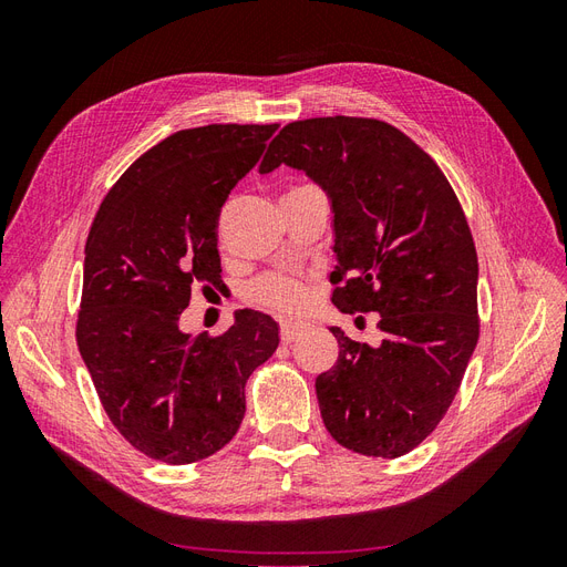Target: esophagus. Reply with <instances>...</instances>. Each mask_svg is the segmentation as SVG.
<instances>
[{"instance_id":"34e87169","label":"esophagus","mask_w":567,"mask_h":567,"mask_svg":"<svg viewBox=\"0 0 567 567\" xmlns=\"http://www.w3.org/2000/svg\"><path fill=\"white\" fill-rule=\"evenodd\" d=\"M307 326L302 321H281V340L284 342H293L305 333Z\"/></svg>"}]
</instances>
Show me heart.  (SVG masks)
<instances>
[{
  "mask_svg": "<svg viewBox=\"0 0 567 567\" xmlns=\"http://www.w3.org/2000/svg\"><path fill=\"white\" fill-rule=\"evenodd\" d=\"M250 300L262 307H271V310L290 312L307 302V288L302 281L290 277H265L250 286Z\"/></svg>",
  "mask_w": 567,
  "mask_h": 567,
  "instance_id": "heart-1",
  "label": "heart"
}]
</instances>
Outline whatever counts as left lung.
Wrapping results in <instances>:
<instances>
[{
    "label": "left lung",
    "mask_w": 567,
    "mask_h": 567,
    "mask_svg": "<svg viewBox=\"0 0 567 567\" xmlns=\"http://www.w3.org/2000/svg\"><path fill=\"white\" fill-rule=\"evenodd\" d=\"M302 169L333 210V305L381 315L383 342L338 326V362L317 375L326 431L342 447L394 458L447 414L477 342V255L454 188L404 132L371 117L286 125L260 163Z\"/></svg>",
    "instance_id": "obj_1"
}]
</instances>
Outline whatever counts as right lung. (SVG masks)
<instances>
[{
    "label": "right lung",
    "mask_w": 567,
    "mask_h": 567,
    "mask_svg": "<svg viewBox=\"0 0 567 567\" xmlns=\"http://www.w3.org/2000/svg\"><path fill=\"white\" fill-rule=\"evenodd\" d=\"M277 130L169 134L115 182L84 246L80 354L120 435L173 466L236 435L246 381L279 348V323L255 310H238L217 338L179 329L192 290L221 286L219 210Z\"/></svg>",
    "instance_id": "obj_1"
}]
</instances>
